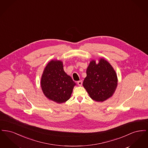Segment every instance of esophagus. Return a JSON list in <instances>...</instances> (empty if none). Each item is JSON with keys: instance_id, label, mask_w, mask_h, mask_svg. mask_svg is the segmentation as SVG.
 Segmentation results:
<instances>
[{"instance_id": "34e87169", "label": "esophagus", "mask_w": 148, "mask_h": 148, "mask_svg": "<svg viewBox=\"0 0 148 148\" xmlns=\"http://www.w3.org/2000/svg\"><path fill=\"white\" fill-rule=\"evenodd\" d=\"M77 83L78 85H79V86H82V84H83V82H82V80H79V81H78V82H77Z\"/></svg>"}]
</instances>
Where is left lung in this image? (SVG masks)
<instances>
[{
  "mask_svg": "<svg viewBox=\"0 0 148 148\" xmlns=\"http://www.w3.org/2000/svg\"><path fill=\"white\" fill-rule=\"evenodd\" d=\"M117 85V75L110 64L104 58H100L98 64L92 60L87 68L83 85L92 100L103 102L110 98Z\"/></svg>",
  "mask_w": 148,
  "mask_h": 148,
  "instance_id": "8db88e82",
  "label": "left lung"
}]
</instances>
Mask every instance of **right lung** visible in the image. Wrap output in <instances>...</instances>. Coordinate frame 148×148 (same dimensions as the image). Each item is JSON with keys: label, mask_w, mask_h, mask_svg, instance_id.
Wrapping results in <instances>:
<instances>
[{"label": "right lung", "mask_w": 148, "mask_h": 148, "mask_svg": "<svg viewBox=\"0 0 148 148\" xmlns=\"http://www.w3.org/2000/svg\"><path fill=\"white\" fill-rule=\"evenodd\" d=\"M40 84L47 98L60 104L70 99L76 84L64 71L63 62L52 60L43 71Z\"/></svg>", "instance_id": "add662e5"}]
</instances>
